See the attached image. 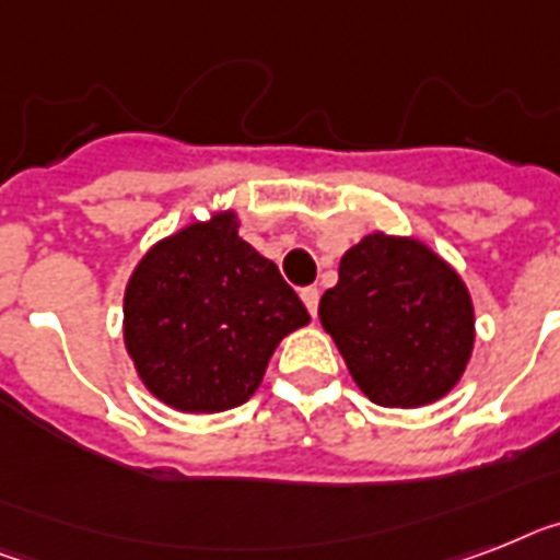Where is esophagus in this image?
<instances>
[{"instance_id": "34e87169", "label": "esophagus", "mask_w": 560, "mask_h": 560, "mask_svg": "<svg viewBox=\"0 0 560 560\" xmlns=\"http://www.w3.org/2000/svg\"><path fill=\"white\" fill-rule=\"evenodd\" d=\"M300 300L306 303L308 314H312V317H317V303H320V291L314 289V285H308V289L300 291Z\"/></svg>"}]
</instances>
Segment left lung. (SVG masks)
<instances>
[{"mask_svg":"<svg viewBox=\"0 0 560 560\" xmlns=\"http://www.w3.org/2000/svg\"><path fill=\"white\" fill-rule=\"evenodd\" d=\"M317 314L358 389L377 406L435 404L472 358V294L418 237L372 231L354 243Z\"/></svg>","mask_w":560,"mask_h":560,"instance_id":"8db88e82","label":"left lung"}]
</instances>
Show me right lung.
Here are the masks:
<instances>
[{
	"instance_id": "right-lung-1",
	"label": "right lung",
	"mask_w": 560,
	"mask_h": 560,
	"mask_svg": "<svg viewBox=\"0 0 560 560\" xmlns=\"http://www.w3.org/2000/svg\"><path fill=\"white\" fill-rule=\"evenodd\" d=\"M308 312L275 262L240 237L234 208L156 240L122 298V340L160 404L214 415L246 404Z\"/></svg>"
}]
</instances>
